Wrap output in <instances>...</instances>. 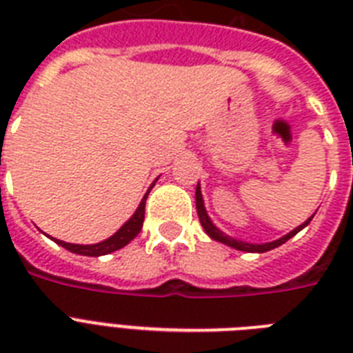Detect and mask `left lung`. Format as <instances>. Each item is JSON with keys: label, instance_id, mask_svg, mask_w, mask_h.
<instances>
[{"label": "left lung", "instance_id": "8db88e82", "mask_svg": "<svg viewBox=\"0 0 353 353\" xmlns=\"http://www.w3.org/2000/svg\"><path fill=\"white\" fill-rule=\"evenodd\" d=\"M196 209H198V216H199V221H201V225H203L205 232L212 238V240L216 241H221V243H227V245L234 247V249H238V251H247V252H265V251H271V249H274V247L282 245V243H285V241L290 240L291 236H295L296 232L302 231L304 227L312 221V218L307 221H304L302 225H299L295 229V231H291L290 234H285L284 238H280V240H274L271 241V243H263V245H254V243H245V241H240V240H234V238H229V236H225L223 232L220 231V229H216L214 225H212V221L209 220V216H207V212H205V207H203V198H201V190H199V185L196 187Z\"/></svg>", "mask_w": 353, "mask_h": 353}]
</instances>
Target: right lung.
<instances>
[{"mask_svg": "<svg viewBox=\"0 0 353 353\" xmlns=\"http://www.w3.org/2000/svg\"><path fill=\"white\" fill-rule=\"evenodd\" d=\"M154 185H152V187H154ZM152 187H150V190H152ZM150 190L143 198L141 205H139V209L135 210V214H133L132 218H130V220H128L126 223H124V225H122L121 229L112 236V238H108V240L101 241V243H95V245H77V243H65V241L62 240H54V241H57L58 245L65 247L68 251L77 252V254H84V256H102V254H108V252L117 251V249H121V247L128 245V243H130V241H132L139 232H141V229H143L144 205H146V198H148Z\"/></svg>", "mask_w": 353, "mask_h": 353, "instance_id": "right-lung-1", "label": "right lung"}]
</instances>
